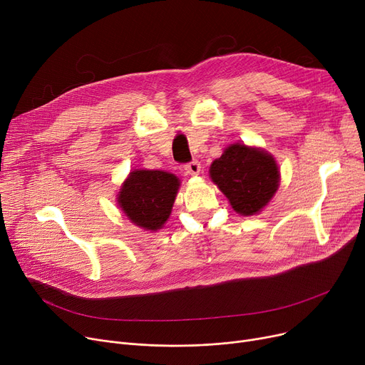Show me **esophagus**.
<instances>
[{
    "instance_id": "esophagus-1",
    "label": "esophagus",
    "mask_w": 365,
    "mask_h": 365,
    "mask_svg": "<svg viewBox=\"0 0 365 365\" xmlns=\"http://www.w3.org/2000/svg\"><path fill=\"white\" fill-rule=\"evenodd\" d=\"M184 170L188 175H199L200 174V163L197 160H192V162L184 165Z\"/></svg>"
}]
</instances>
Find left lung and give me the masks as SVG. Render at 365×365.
I'll list each match as a JSON object with an SVG mask.
<instances>
[{
	"label": "left lung",
	"instance_id": "1",
	"mask_svg": "<svg viewBox=\"0 0 365 365\" xmlns=\"http://www.w3.org/2000/svg\"><path fill=\"white\" fill-rule=\"evenodd\" d=\"M209 175L232 209L249 217L259 213L275 195L280 170L275 159L258 147L228 145L210 165Z\"/></svg>",
	"mask_w": 365,
	"mask_h": 365
}]
</instances>
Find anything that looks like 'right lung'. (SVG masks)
Wrapping results in <instances>:
<instances>
[{
	"label": "right lung",
	"instance_id": "1",
	"mask_svg": "<svg viewBox=\"0 0 365 365\" xmlns=\"http://www.w3.org/2000/svg\"><path fill=\"white\" fill-rule=\"evenodd\" d=\"M178 188L180 180L174 174L135 169L122 184L118 205L134 225L156 231L168 221Z\"/></svg>",
	"mask_w": 365,
	"mask_h": 365
}]
</instances>
